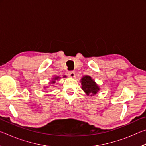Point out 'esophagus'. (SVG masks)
<instances>
[{
    "label": "esophagus",
    "instance_id": "1",
    "mask_svg": "<svg viewBox=\"0 0 146 146\" xmlns=\"http://www.w3.org/2000/svg\"><path fill=\"white\" fill-rule=\"evenodd\" d=\"M68 75L71 78H74L75 76V73L73 71H70L68 72Z\"/></svg>",
    "mask_w": 146,
    "mask_h": 146
}]
</instances>
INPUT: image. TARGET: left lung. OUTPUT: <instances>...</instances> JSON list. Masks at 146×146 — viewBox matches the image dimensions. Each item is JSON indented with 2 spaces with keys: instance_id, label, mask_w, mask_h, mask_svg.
<instances>
[{
  "instance_id": "left-lung-1",
  "label": "left lung",
  "mask_w": 146,
  "mask_h": 146,
  "mask_svg": "<svg viewBox=\"0 0 146 146\" xmlns=\"http://www.w3.org/2000/svg\"><path fill=\"white\" fill-rule=\"evenodd\" d=\"M81 83L82 85V90L88 95H90L91 93H92L93 95H95L97 91L99 90V88L90 76H84L81 79Z\"/></svg>"
}]
</instances>
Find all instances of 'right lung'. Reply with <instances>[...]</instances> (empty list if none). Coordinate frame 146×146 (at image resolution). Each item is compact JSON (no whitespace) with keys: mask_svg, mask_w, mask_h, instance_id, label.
Wrapping results in <instances>:
<instances>
[{"mask_svg":"<svg viewBox=\"0 0 146 146\" xmlns=\"http://www.w3.org/2000/svg\"><path fill=\"white\" fill-rule=\"evenodd\" d=\"M58 77H57V76H56V77H55V78H54V79H55V80H56V79H58ZM55 80H53L52 81V83H55Z\"/></svg>","mask_w":146,"mask_h":146,"instance_id":"right-lung-1","label":"right lung"}]
</instances>
